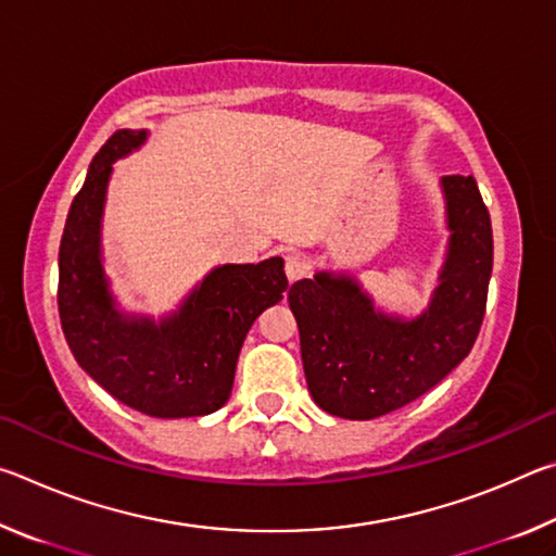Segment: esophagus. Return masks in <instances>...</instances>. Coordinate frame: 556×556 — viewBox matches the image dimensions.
I'll return each instance as SVG.
<instances>
[{"instance_id":"1","label":"esophagus","mask_w":556,"mask_h":556,"mask_svg":"<svg viewBox=\"0 0 556 556\" xmlns=\"http://www.w3.org/2000/svg\"><path fill=\"white\" fill-rule=\"evenodd\" d=\"M285 271H287V279L289 281H296L301 277H306L308 265H306V257L299 255V252H291L285 260Z\"/></svg>"}]
</instances>
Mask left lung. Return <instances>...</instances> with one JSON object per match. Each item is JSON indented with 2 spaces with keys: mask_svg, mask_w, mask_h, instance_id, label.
<instances>
[{
  "mask_svg": "<svg viewBox=\"0 0 556 556\" xmlns=\"http://www.w3.org/2000/svg\"><path fill=\"white\" fill-rule=\"evenodd\" d=\"M448 242L439 285L419 316L375 306L351 275L321 269L289 289L306 384L343 419L390 414L439 384L481 331L493 271L491 215L473 176H444Z\"/></svg>",
  "mask_w": 556,
  "mask_h": 556,
  "instance_id": "1",
  "label": "left lung"
}]
</instances>
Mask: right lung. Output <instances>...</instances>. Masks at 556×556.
Listing matches in <instances>:
<instances>
[{
	"label": "right lung",
	"instance_id": "obj_1",
	"mask_svg": "<svg viewBox=\"0 0 556 556\" xmlns=\"http://www.w3.org/2000/svg\"><path fill=\"white\" fill-rule=\"evenodd\" d=\"M147 137L115 131L71 203L59 252L61 326L80 368L122 404L159 419L203 417L228 402L252 324L285 299V260L218 265L159 321L122 312L102 265V215L112 164Z\"/></svg>",
	"mask_w": 556,
	"mask_h": 556
}]
</instances>
